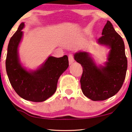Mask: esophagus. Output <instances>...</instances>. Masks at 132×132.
Here are the masks:
<instances>
[{
    "label": "esophagus",
    "instance_id": "obj_1",
    "mask_svg": "<svg viewBox=\"0 0 132 132\" xmlns=\"http://www.w3.org/2000/svg\"><path fill=\"white\" fill-rule=\"evenodd\" d=\"M68 61H69V64H72L74 61V57L71 54H70L69 55H68Z\"/></svg>",
    "mask_w": 132,
    "mask_h": 132
}]
</instances>
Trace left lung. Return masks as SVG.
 Here are the masks:
<instances>
[{"label":"left lung","mask_w":132,"mask_h":132,"mask_svg":"<svg viewBox=\"0 0 132 132\" xmlns=\"http://www.w3.org/2000/svg\"><path fill=\"white\" fill-rule=\"evenodd\" d=\"M102 35L97 42L110 49L105 66H97L89 52L80 51L74 54V60L83 67L81 90L94 101H104L115 95L122 87L127 68L125 43L109 21Z\"/></svg>","instance_id":"left-lung-1"}]
</instances>
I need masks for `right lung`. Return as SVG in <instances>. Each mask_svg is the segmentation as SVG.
<instances>
[{"label": "right lung", "mask_w": 132, "mask_h": 132, "mask_svg": "<svg viewBox=\"0 0 132 132\" xmlns=\"http://www.w3.org/2000/svg\"><path fill=\"white\" fill-rule=\"evenodd\" d=\"M24 26L22 22L9 40L6 70L9 81L19 96L27 101L43 102L56 91L59 78L69 65L68 56H50L36 70H27L21 64L18 52Z\"/></svg>", "instance_id": "right-lung-1"}]
</instances>
